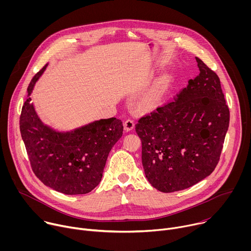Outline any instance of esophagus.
<instances>
[{"label": "esophagus", "mask_w": 251, "mask_h": 251, "mask_svg": "<svg viewBox=\"0 0 251 251\" xmlns=\"http://www.w3.org/2000/svg\"><path fill=\"white\" fill-rule=\"evenodd\" d=\"M135 126V122L134 120L132 119H127L125 122H124V129L126 131H131Z\"/></svg>", "instance_id": "1"}]
</instances>
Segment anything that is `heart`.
I'll list each match as a JSON object with an SVG mask.
<instances>
[{
  "label": "heart",
  "instance_id": "heart-1",
  "mask_svg": "<svg viewBox=\"0 0 251 251\" xmlns=\"http://www.w3.org/2000/svg\"><path fill=\"white\" fill-rule=\"evenodd\" d=\"M163 92H164V86H162V85L157 86L144 100H143V105L146 107L153 106L160 99Z\"/></svg>",
  "mask_w": 251,
  "mask_h": 251
}]
</instances>
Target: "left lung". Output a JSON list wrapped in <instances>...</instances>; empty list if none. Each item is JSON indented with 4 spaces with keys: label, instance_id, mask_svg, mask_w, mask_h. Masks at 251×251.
Returning a JSON list of instances; mask_svg holds the SVG:
<instances>
[{
    "label": "left lung",
    "instance_id": "1",
    "mask_svg": "<svg viewBox=\"0 0 251 251\" xmlns=\"http://www.w3.org/2000/svg\"><path fill=\"white\" fill-rule=\"evenodd\" d=\"M196 60L199 75L135 126L146 177L163 193L188 189L213 172L229 125L218 75L199 57Z\"/></svg>",
    "mask_w": 251,
    "mask_h": 251
}]
</instances>
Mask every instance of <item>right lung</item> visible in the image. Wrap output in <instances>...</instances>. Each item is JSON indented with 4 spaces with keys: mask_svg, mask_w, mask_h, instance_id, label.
<instances>
[{
    "mask_svg": "<svg viewBox=\"0 0 251 251\" xmlns=\"http://www.w3.org/2000/svg\"><path fill=\"white\" fill-rule=\"evenodd\" d=\"M46 66L32 77L27 95ZM20 130L30 167L40 181L65 195H84L100 183L107 157L123 134V124L113 117L75 131L56 132L40 120L27 98L22 108Z\"/></svg>",
    "mask_w": 251,
    "mask_h": 251,
    "instance_id": "right-lung-1",
    "label": "right lung"
}]
</instances>
